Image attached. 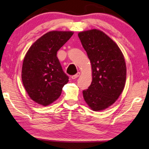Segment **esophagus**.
<instances>
[{
	"label": "esophagus",
	"mask_w": 149,
	"mask_h": 149,
	"mask_svg": "<svg viewBox=\"0 0 149 149\" xmlns=\"http://www.w3.org/2000/svg\"><path fill=\"white\" fill-rule=\"evenodd\" d=\"M79 76H80V72H78L77 74L72 75V76L71 77V78H72V79H77V78L79 77Z\"/></svg>",
	"instance_id": "obj_1"
}]
</instances>
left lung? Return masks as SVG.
Segmentation results:
<instances>
[{
  "label": "left lung",
  "instance_id": "obj_1",
  "mask_svg": "<svg viewBox=\"0 0 149 149\" xmlns=\"http://www.w3.org/2000/svg\"><path fill=\"white\" fill-rule=\"evenodd\" d=\"M79 38L91 63L92 80L82 92L89 108L102 111L115 102L125 87L126 64L118 45L101 30L79 32Z\"/></svg>",
  "mask_w": 149,
  "mask_h": 149
}]
</instances>
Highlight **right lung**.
Instances as JSON below:
<instances>
[{"label":"right lung","mask_w":149,"mask_h":149,"mask_svg":"<svg viewBox=\"0 0 149 149\" xmlns=\"http://www.w3.org/2000/svg\"><path fill=\"white\" fill-rule=\"evenodd\" d=\"M72 34V31H49L27 52L22 68V80L28 96L37 104L47 106L53 103L69 82L57 53Z\"/></svg>","instance_id":"add662e5"}]
</instances>
